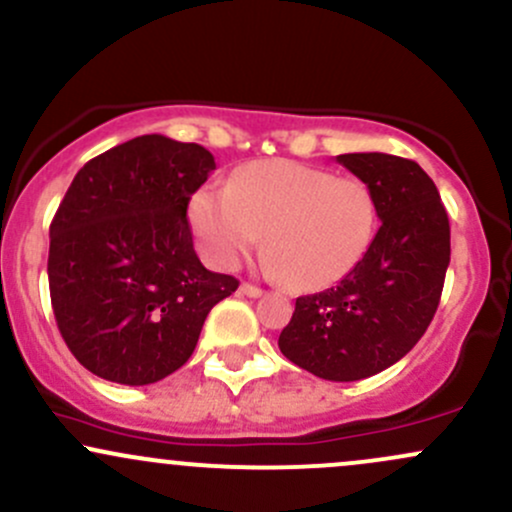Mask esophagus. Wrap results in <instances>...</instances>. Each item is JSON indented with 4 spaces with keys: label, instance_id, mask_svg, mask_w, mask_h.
Returning a JSON list of instances; mask_svg holds the SVG:
<instances>
[{
    "label": "esophagus",
    "instance_id": "esophagus-1",
    "mask_svg": "<svg viewBox=\"0 0 512 512\" xmlns=\"http://www.w3.org/2000/svg\"><path fill=\"white\" fill-rule=\"evenodd\" d=\"M240 291H243L245 296H250V299H260L262 294H265V291L260 289V286H255V284H240Z\"/></svg>",
    "mask_w": 512,
    "mask_h": 512
}]
</instances>
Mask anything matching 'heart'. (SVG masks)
Segmentation results:
<instances>
[{
  "label": "heart",
  "instance_id": "heart-1",
  "mask_svg": "<svg viewBox=\"0 0 512 512\" xmlns=\"http://www.w3.org/2000/svg\"><path fill=\"white\" fill-rule=\"evenodd\" d=\"M189 223L211 265L238 267L265 235V267L291 289L342 282L374 243L376 199L357 177L294 160L252 162L228 187H201Z\"/></svg>",
  "mask_w": 512,
  "mask_h": 512
}]
</instances>
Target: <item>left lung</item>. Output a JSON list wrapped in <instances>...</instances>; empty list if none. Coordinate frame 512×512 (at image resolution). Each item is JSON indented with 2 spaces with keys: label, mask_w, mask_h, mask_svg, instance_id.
Here are the masks:
<instances>
[{
  "label": "left lung",
  "mask_w": 512,
  "mask_h": 512,
  "mask_svg": "<svg viewBox=\"0 0 512 512\" xmlns=\"http://www.w3.org/2000/svg\"><path fill=\"white\" fill-rule=\"evenodd\" d=\"M338 162L369 184L381 226L350 277L296 299L279 350L320 379L359 381L406 357L428 330L449 267V218L418 162L386 153Z\"/></svg>",
  "instance_id": "left-lung-1"
}]
</instances>
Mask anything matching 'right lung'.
Instances as JSON below:
<instances>
[{
    "mask_svg": "<svg viewBox=\"0 0 512 512\" xmlns=\"http://www.w3.org/2000/svg\"><path fill=\"white\" fill-rule=\"evenodd\" d=\"M216 170L196 143L138 136L89 160L50 223L48 284L77 362L145 386L192 357L204 320L238 289L194 252L189 199Z\"/></svg>",
    "mask_w": 512,
    "mask_h": 512,
    "instance_id": "add662e5",
    "label": "right lung"
}]
</instances>
